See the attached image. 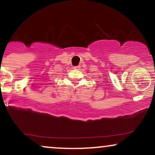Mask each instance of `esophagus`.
<instances>
[{"label":"esophagus","mask_w":155,"mask_h":155,"mask_svg":"<svg viewBox=\"0 0 155 155\" xmlns=\"http://www.w3.org/2000/svg\"><path fill=\"white\" fill-rule=\"evenodd\" d=\"M74 69H79L80 68V66H74Z\"/></svg>","instance_id":"obj_1"}]
</instances>
